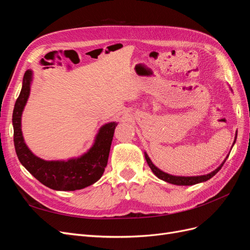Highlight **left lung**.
<instances>
[{"instance_id":"obj_1","label":"left lung","mask_w":250,"mask_h":250,"mask_svg":"<svg viewBox=\"0 0 250 250\" xmlns=\"http://www.w3.org/2000/svg\"><path fill=\"white\" fill-rule=\"evenodd\" d=\"M236 139H237V134H236V138H234L233 144H234V142H236ZM145 158H146V162H147L148 166L150 167V169L152 170V172L154 173L155 176H157L158 178L164 180V181H167V183H169V184L177 185V186H193V185L203 183V181L208 180L209 178L213 177L216 173H218V171L222 168L223 164L226 161L225 160L220 166H219V167L215 171L207 174V175H201V176H174V175H171V174L165 173L162 170L158 169L157 167H155L154 164L151 162V160H150L148 154L146 152H145Z\"/></svg>"}]
</instances>
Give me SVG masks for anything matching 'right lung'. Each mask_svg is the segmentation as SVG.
<instances>
[{
  "instance_id": "obj_1",
  "label": "right lung",
  "mask_w": 250,
  "mask_h": 250,
  "mask_svg": "<svg viewBox=\"0 0 250 250\" xmlns=\"http://www.w3.org/2000/svg\"><path fill=\"white\" fill-rule=\"evenodd\" d=\"M32 71L25 72L20 96L14 105L13 142L19 161L42 185L56 191L81 190L99 180L107 165L111 141L118 123L103 125L94 145L86 153L69 161H43L34 155L25 144L21 133V113L30 95Z\"/></svg>"
}]
</instances>
